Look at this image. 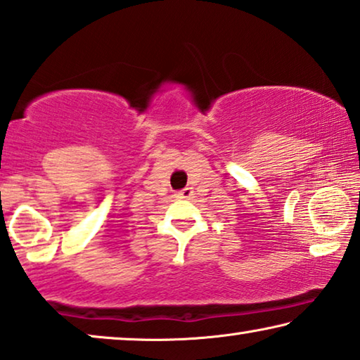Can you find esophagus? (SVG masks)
<instances>
[{
    "instance_id": "esophagus-1",
    "label": "esophagus",
    "mask_w": 360,
    "mask_h": 360,
    "mask_svg": "<svg viewBox=\"0 0 360 360\" xmlns=\"http://www.w3.org/2000/svg\"><path fill=\"white\" fill-rule=\"evenodd\" d=\"M176 195L181 197V199H187V197L192 195V187H184V189L176 192Z\"/></svg>"
}]
</instances>
